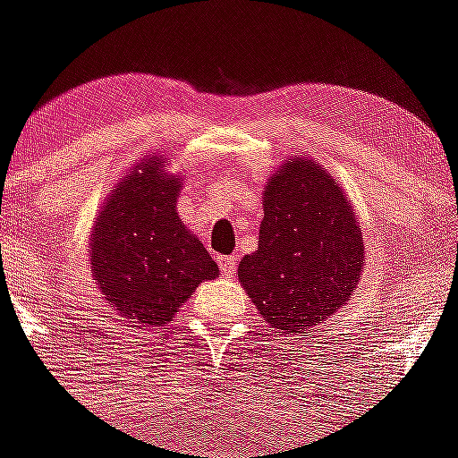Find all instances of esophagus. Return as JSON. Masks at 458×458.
Here are the masks:
<instances>
[{"label":"esophagus","mask_w":458,"mask_h":458,"mask_svg":"<svg viewBox=\"0 0 458 458\" xmlns=\"http://www.w3.org/2000/svg\"><path fill=\"white\" fill-rule=\"evenodd\" d=\"M216 263H219V269L224 276H234V272H237V259L234 257H219Z\"/></svg>","instance_id":"obj_1"}]
</instances>
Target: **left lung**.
I'll return each instance as SVG.
<instances>
[{
    "instance_id": "1",
    "label": "left lung",
    "mask_w": 458,
    "mask_h": 458,
    "mask_svg": "<svg viewBox=\"0 0 458 458\" xmlns=\"http://www.w3.org/2000/svg\"><path fill=\"white\" fill-rule=\"evenodd\" d=\"M259 250L239 281L276 334L307 329L344 305L360 281L364 242L327 171L293 157L266 186Z\"/></svg>"
}]
</instances>
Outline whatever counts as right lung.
Segmentation results:
<instances>
[{"label": "right lung", "instance_id": "add662e5", "mask_svg": "<svg viewBox=\"0 0 458 458\" xmlns=\"http://www.w3.org/2000/svg\"><path fill=\"white\" fill-rule=\"evenodd\" d=\"M182 182L151 157L109 195L91 237V274L107 301L140 325H166L216 263L175 213Z\"/></svg>", "mask_w": 458, "mask_h": 458}]
</instances>
